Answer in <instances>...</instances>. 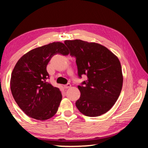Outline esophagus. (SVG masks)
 I'll list each match as a JSON object with an SVG mask.
<instances>
[{
  "label": "esophagus",
  "mask_w": 148,
  "mask_h": 148,
  "mask_svg": "<svg viewBox=\"0 0 148 148\" xmlns=\"http://www.w3.org/2000/svg\"><path fill=\"white\" fill-rule=\"evenodd\" d=\"M71 87V84H66V85H64V87L65 89H68V88H69V87Z\"/></svg>",
  "instance_id": "obj_1"
}]
</instances>
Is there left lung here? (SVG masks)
<instances>
[{"instance_id":"8db88e82","label":"left lung","mask_w":148,"mask_h":148,"mask_svg":"<svg viewBox=\"0 0 148 148\" xmlns=\"http://www.w3.org/2000/svg\"><path fill=\"white\" fill-rule=\"evenodd\" d=\"M70 54L76 57L78 76L86 74V81L78 86L79 99L77 108L86 116L97 117L106 113L121 93L122 70L119 59L104 46L81 40H65Z\"/></svg>"}]
</instances>
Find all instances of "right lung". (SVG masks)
Segmentation results:
<instances>
[{"mask_svg": "<svg viewBox=\"0 0 148 148\" xmlns=\"http://www.w3.org/2000/svg\"><path fill=\"white\" fill-rule=\"evenodd\" d=\"M66 56L69 49L57 42L36 47L23 55L12 72L10 89L19 107L32 118L44 121L57 113L62 100L57 87L46 82V66L56 54Z\"/></svg>", "mask_w": 148, "mask_h": 148, "instance_id": "add662e5", "label": "right lung"}]
</instances>
